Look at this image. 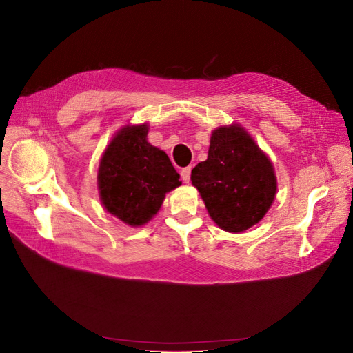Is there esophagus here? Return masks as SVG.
I'll return each mask as SVG.
<instances>
[{
	"instance_id": "obj_1",
	"label": "esophagus",
	"mask_w": 353,
	"mask_h": 353,
	"mask_svg": "<svg viewBox=\"0 0 353 353\" xmlns=\"http://www.w3.org/2000/svg\"><path fill=\"white\" fill-rule=\"evenodd\" d=\"M190 175H191V168L190 166H187V168L181 170V179H183L185 184L190 183Z\"/></svg>"
}]
</instances>
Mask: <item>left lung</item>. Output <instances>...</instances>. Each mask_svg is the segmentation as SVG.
<instances>
[{"instance_id":"1","label":"left lung","mask_w":353,"mask_h":353,"mask_svg":"<svg viewBox=\"0 0 353 353\" xmlns=\"http://www.w3.org/2000/svg\"><path fill=\"white\" fill-rule=\"evenodd\" d=\"M191 184L212 221L236 234L262 221L276 194L271 159L240 123L213 130L208 159L191 170Z\"/></svg>"}]
</instances>
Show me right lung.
Listing matches in <instances>:
<instances>
[{"mask_svg":"<svg viewBox=\"0 0 353 353\" xmlns=\"http://www.w3.org/2000/svg\"><path fill=\"white\" fill-rule=\"evenodd\" d=\"M148 130V123L122 126L99 165L101 205L130 227H143L159 212L169 191L181 185L168 154L147 141Z\"/></svg>","mask_w":353,"mask_h":353,"instance_id":"1","label":"right lung"}]
</instances>
